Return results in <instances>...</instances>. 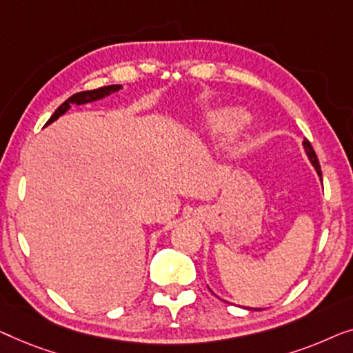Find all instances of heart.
I'll return each mask as SVG.
<instances>
[{
    "mask_svg": "<svg viewBox=\"0 0 353 353\" xmlns=\"http://www.w3.org/2000/svg\"><path fill=\"white\" fill-rule=\"evenodd\" d=\"M240 120L238 112L233 108H214L203 117V129L210 134H222Z\"/></svg>",
    "mask_w": 353,
    "mask_h": 353,
    "instance_id": "1",
    "label": "heart"
}]
</instances>
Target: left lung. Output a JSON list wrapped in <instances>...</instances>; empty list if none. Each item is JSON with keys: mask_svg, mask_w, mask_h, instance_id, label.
<instances>
[{"mask_svg": "<svg viewBox=\"0 0 353 353\" xmlns=\"http://www.w3.org/2000/svg\"><path fill=\"white\" fill-rule=\"evenodd\" d=\"M304 148H305V152H307V155H309V160H310V163L312 165L315 166V170H316V172H319V176L321 177V168H320V163H319V158H316V153L314 152V147H312V143L307 141H304ZM251 310V309H250ZM254 310H259V309H254Z\"/></svg>", "mask_w": 353, "mask_h": 353, "instance_id": "obj_1", "label": "left lung"}]
</instances>
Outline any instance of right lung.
Instances as JSON below:
<instances>
[{"label":"right lung","instance_id":"1","mask_svg":"<svg viewBox=\"0 0 353 353\" xmlns=\"http://www.w3.org/2000/svg\"><path fill=\"white\" fill-rule=\"evenodd\" d=\"M121 89V84H110V86H102L99 89H92V91H81V92H77L73 94L72 97H68L65 102L62 103L61 107L57 108L56 112L52 113V117L49 118L46 125H51L52 121H56L59 117L63 115L68 108H70L72 103H77V105H81V103H88V102H94V101H99V99H103L105 96H110L112 92L115 91H120Z\"/></svg>","mask_w":353,"mask_h":353}]
</instances>
